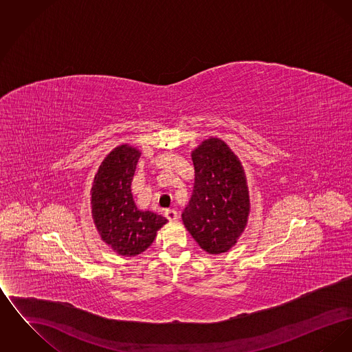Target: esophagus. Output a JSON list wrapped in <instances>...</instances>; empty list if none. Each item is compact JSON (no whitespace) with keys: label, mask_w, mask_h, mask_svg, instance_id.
<instances>
[{"label":"esophagus","mask_w":352,"mask_h":352,"mask_svg":"<svg viewBox=\"0 0 352 352\" xmlns=\"http://www.w3.org/2000/svg\"><path fill=\"white\" fill-rule=\"evenodd\" d=\"M165 217L168 218V221H174V220L178 219V214H177L175 210H166Z\"/></svg>","instance_id":"34e87169"}]
</instances>
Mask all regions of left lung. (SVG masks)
<instances>
[{"label": "left lung", "instance_id": "obj_1", "mask_svg": "<svg viewBox=\"0 0 352 352\" xmlns=\"http://www.w3.org/2000/svg\"><path fill=\"white\" fill-rule=\"evenodd\" d=\"M191 160L195 184L182 214L184 227L203 251L228 252L244 232L251 210L241 161L218 137L203 140L191 151Z\"/></svg>", "mask_w": 352, "mask_h": 352}]
</instances>
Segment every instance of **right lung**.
Returning <instances> with one entry per match:
<instances>
[{
    "instance_id": "right-lung-1",
    "label": "right lung",
    "mask_w": 352,
    "mask_h": 352,
    "mask_svg": "<svg viewBox=\"0 0 352 352\" xmlns=\"http://www.w3.org/2000/svg\"><path fill=\"white\" fill-rule=\"evenodd\" d=\"M141 151L128 144L109 151L98 168L91 188V212L101 240L120 256L146 251L168 219L138 210L132 179Z\"/></svg>"
}]
</instances>
